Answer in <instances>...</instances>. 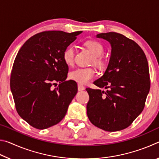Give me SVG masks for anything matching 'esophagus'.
I'll return each instance as SVG.
<instances>
[{"instance_id":"34e87169","label":"esophagus","mask_w":159,"mask_h":159,"mask_svg":"<svg viewBox=\"0 0 159 159\" xmlns=\"http://www.w3.org/2000/svg\"><path fill=\"white\" fill-rule=\"evenodd\" d=\"M78 90H79V91H81V90H85L84 85H82V84H80V83H79V84H78Z\"/></svg>"}]
</instances>
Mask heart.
Listing matches in <instances>:
<instances>
[{
  "instance_id": "1",
  "label": "heart",
  "mask_w": 159,
  "mask_h": 159,
  "mask_svg": "<svg viewBox=\"0 0 159 159\" xmlns=\"http://www.w3.org/2000/svg\"><path fill=\"white\" fill-rule=\"evenodd\" d=\"M84 45L93 55V63L98 66H102L104 61L100 56L104 52V47L100 42L96 40H89L84 43ZM75 48L69 45L63 52V60L67 65L71 66L74 62ZM96 76V71L93 68H78L69 73V78L71 80L80 83L85 84Z\"/></svg>"
}]
</instances>
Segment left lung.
I'll use <instances>...</instances> for the list:
<instances>
[{
  "mask_svg": "<svg viewBox=\"0 0 159 159\" xmlns=\"http://www.w3.org/2000/svg\"><path fill=\"white\" fill-rule=\"evenodd\" d=\"M97 38L109 41L111 57L103 76L93 83L99 89L86 88L89 95L87 115L94 125L109 132L128 128L143 111L150 89L146 55L138 43L116 32Z\"/></svg>",
  "mask_w": 159,
  "mask_h": 159,
  "instance_id": "1",
  "label": "left lung"
}]
</instances>
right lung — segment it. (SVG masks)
I'll list each match as a JSON object with an SVG mask.
<instances>
[{
	"label": "right lung",
	"instance_id": "add662e5",
	"mask_svg": "<svg viewBox=\"0 0 159 159\" xmlns=\"http://www.w3.org/2000/svg\"><path fill=\"white\" fill-rule=\"evenodd\" d=\"M81 33L43 31L31 37L19 50L10 89L18 114L32 127L46 129L65 116L78 87L74 80H66L69 67L63 52Z\"/></svg>",
	"mask_w": 159,
	"mask_h": 159
}]
</instances>
